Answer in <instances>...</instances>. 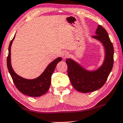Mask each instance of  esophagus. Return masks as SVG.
Segmentation results:
<instances>
[{
	"label": "esophagus",
	"mask_w": 123,
	"mask_h": 123,
	"mask_svg": "<svg viewBox=\"0 0 123 123\" xmlns=\"http://www.w3.org/2000/svg\"><path fill=\"white\" fill-rule=\"evenodd\" d=\"M69 56V54L68 52L65 51L63 52V54H62V58H63V59H66V58H67Z\"/></svg>",
	"instance_id": "esophagus-1"
}]
</instances>
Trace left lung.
Wrapping results in <instances>:
<instances>
[{
	"label": "left lung",
	"instance_id": "1",
	"mask_svg": "<svg viewBox=\"0 0 123 123\" xmlns=\"http://www.w3.org/2000/svg\"><path fill=\"white\" fill-rule=\"evenodd\" d=\"M96 35L92 36L102 43L106 51V56L102 67L96 71L89 72L70 58L66 60L68 75L72 86L79 92H90L102 87L112 71L114 63V48L108 33L98 25Z\"/></svg>",
	"mask_w": 123,
	"mask_h": 123
}]
</instances>
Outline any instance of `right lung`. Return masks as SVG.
Wrapping results in <instances>:
<instances>
[{
    "label": "right lung",
    "instance_id": "1",
    "mask_svg": "<svg viewBox=\"0 0 123 123\" xmlns=\"http://www.w3.org/2000/svg\"><path fill=\"white\" fill-rule=\"evenodd\" d=\"M15 36L10 43L9 54L7 57V69L12 78L14 84L17 89L23 94L32 97H39L45 94L51 84V75L55 71L57 64L62 60L61 57H58L54 60L46 67L42 74L37 78L27 79L23 78L16 74L11 65V46Z\"/></svg>",
    "mask_w": 123,
    "mask_h": 123
}]
</instances>
